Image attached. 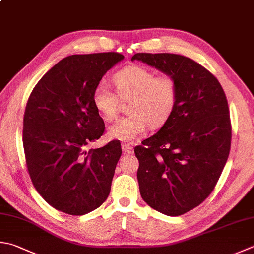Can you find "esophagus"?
Wrapping results in <instances>:
<instances>
[{
    "label": "esophagus",
    "instance_id": "1",
    "mask_svg": "<svg viewBox=\"0 0 254 254\" xmlns=\"http://www.w3.org/2000/svg\"><path fill=\"white\" fill-rule=\"evenodd\" d=\"M122 151L127 154H132L133 153V147L128 144H122Z\"/></svg>",
    "mask_w": 254,
    "mask_h": 254
}]
</instances>
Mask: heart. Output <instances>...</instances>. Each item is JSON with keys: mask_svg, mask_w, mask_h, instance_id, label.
<instances>
[{"mask_svg": "<svg viewBox=\"0 0 254 254\" xmlns=\"http://www.w3.org/2000/svg\"><path fill=\"white\" fill-rule=\"evenodd\" d=\"M117 94L104 82H99L92 91V103L104 120L116 118L119 99L127 101L128 113L112 123L108 136L112 140L131 143L152 128L162 127L171 118L177 103V86L170 76H157L143 66H128L114 74Z\"/></svg>", "mask_w": 254, "mask_h": 254, "instance_id": "obj_1", "label": "heart"}]
</instances>
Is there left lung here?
<instances>
[{
    "mask_svg": "<svg viewBox=\"0 0 254 254\" xmlns=\"http://www.w3.org/2000/svg\"><path fill=\"white\" fill-rule=\"evenodd\" d=\"M131 61L155 67L176 82L175 110L134 153L143 200L164 215L181 216L210 195L229 156L226 94L212 73L182 55L137 53Z\"/></svg>",
    "mask_w": 254,
    "mask_h": 254,
    "instance_id": "obj_1",
    "label": "left lung"
}]
</instances>
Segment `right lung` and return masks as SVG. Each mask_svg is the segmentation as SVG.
I'll return each mask as SVG.
<instances>
[{
    "instance_id": "1",
    "label": "right lung",
    "mask_w": 254,
    "mask_h": 254,
    "mask_svg": "<svg viewBox=\"0 0 254 254\" xmlns=\"http://www.w3.org/2000/svg\"><path fill=\"white\" fill-rule=\"evenodd\" d=\"M123 59L119 53L68 56L44 74L27 101L23 145L29 176L39 195L68 215L97 209L110 193L120 142L86 146L104 131L93 89Z\"/></svg>"
}]
</instances>
